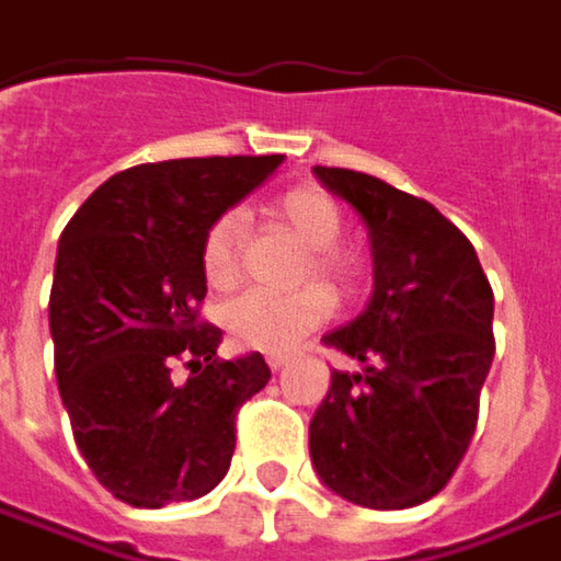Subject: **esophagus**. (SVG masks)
I'll return each instance as SVG.
<instances>
[{"instance_id":"34e87169","label":"esophagus","mask_w":561,"mask_h":561,"mask_svg":"<svg viewBox=\"0 0 561 561\" xmlns=\"http://www.w3.org/2000/svg\"><path fill=\"white\" fill-rule=\"evenodd\" d=\"M270 367H273V374H279V370L288 367V357H285V354H273V357H270Z\"/></svg>"}]
</instances>
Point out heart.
I'll return each mask as SVG.
<instances>
[{
    "instance_id": "obj_1",
    "label": "heart",
    "mask_w": 561,
    "mask_h": 561,
    "mask_svg": "<svg viewBox=\"0 0 561 561\" xmlns=\"http://www.w3.org/2000/svg\"><path fill=\"white\" fill-rule=\"evenodd\" d=\"M276 216L295 232L310 254V270L323 279L348 282L354 276L352 256L332 251L342 234V209L317 187H298L276 204ZM238 232L241 216L226 213L204 238V276L213 288H229L238 279ZM332 313V298L323 288H305L295 295L248 291L226 307V329L234 345L260 354H291L310 329Z\"/></svg>"
}]
</instances>
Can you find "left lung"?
<instances>
[{
  "label": "left lung",
  "instance_id": "obj_1",
  "mask_svg": "<svg viewBox=\"0 0 561 561\" xmlns=\"http://www.w3.org/2000/svg\"><path fill=\"white\" fill-rule=\"evenodd\" d=\"M317 182L360 216L374 291L323 342L357 360L332 370L310 421L323 486L364 508L436 496L465 458L493 364V288L471 241L426 201L382 179L313 165Z\"/></svg>",
  "mask_w": 561,
  "mask_h": 561
}]
</instances>
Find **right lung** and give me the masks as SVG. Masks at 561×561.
<instances>
[{
    "label": "right lung",
    "instance_id": "right-lung-1",
    "mask_svg": "<svg viewBox=\"0 0 561 561\" xmlns=\"http://www.w3.org/2000/svg\"><path fill=\"white\" fill-rule=\"evenodd\" d=\"M282 157L165 159L103 182L59 238L49 335L87 468L135 508L207 496L229 474L234 414L270 382L263 354L219 360L197 320L204 238ZM184 356L192 377H171Z\"/></svg>",
    "mask_w": 561,
    "mask_h": 561
}]
</instances>
